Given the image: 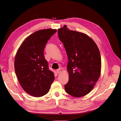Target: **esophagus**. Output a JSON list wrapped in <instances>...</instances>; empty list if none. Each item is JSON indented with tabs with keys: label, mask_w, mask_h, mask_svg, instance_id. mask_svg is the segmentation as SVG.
<instances>
[{
	"label": "esophagus",
	"mask_w": 121,
	"mask_h": 121,
	"mask_svg": "<svg viewBox=\"0 0 121 121\" xmlns=\"http://www.w3.org/2000/svg\"><path fill=\"white\" fill-rule=\"evenodd\" d=\"M60 71H61V70H60V69H57L56 70V72H57V73H60Z\"/></svg>",
	"instance_id": "obj_1"
}]
</instances>
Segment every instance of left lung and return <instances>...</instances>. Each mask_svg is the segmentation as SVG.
Returning <instances> with one entry per match:
<instances>
[{
    "mask_svg": "<svg viewBox=\"0 0 121 121\" xmlns=\"http://www.w3.org/2000/svg\"><path fill=\"white\" fill-rule=\"evenodd\" d=\"M68 57L69 80L65 89L71 96L80 97L92 90L99 78L101 59L94 41L82 33L70 30L65 25L58 29Z\"/></svg>",
    "mask_w": 121,
    "mask_h": 121,
    "instance_id": "8db88e82",
    "label": "left lung"
}]
</instances>
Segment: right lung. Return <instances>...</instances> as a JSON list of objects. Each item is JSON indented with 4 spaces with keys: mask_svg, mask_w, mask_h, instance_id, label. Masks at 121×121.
Wrapping results in <instances>:
<instances>
[{
    "mask_svg": "<svg viewBox=\"0 0 121 121\" xmlns=\"http://www.w3.org/2000/svg\"><path fill=\"white\" fill-rule=\"evenodd\" d=\"M56 31L48 29L33 33L24 41L16 55L14 68L19 83L24 91L34 97L46 94L54 80L44 52L48 40Z\"/></svg>",
    "mask_w": 121,
    "mask_h": 121,
    "instance_id": "obj_1",
    "label": "right lung"
}]
</instances>
